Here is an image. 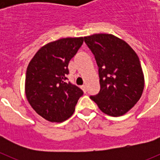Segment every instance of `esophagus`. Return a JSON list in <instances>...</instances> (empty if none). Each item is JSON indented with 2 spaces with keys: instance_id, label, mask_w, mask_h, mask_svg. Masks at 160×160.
<instances>
[{
  "instance_id": "1",
  "label": "esophagus",
  "mask_w": 160,
  "mask_h": 160,
  "mask_svg": "<svg viewBox=\"0 0 160 160\" xmlns=\"http://www.w3.org/2000/svg\"><path fill=\"white\" fill-rule=\"evenodd\" d=\"M81 89L83 90V92L84 93L87 92V86H86V85H82V86H81Z\"/></svg>"
}]
</instances>
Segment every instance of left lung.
<instances>
[{
  "mask_svg": "<svg viewBox=\"0 0 160 160\" xmlns=\"http://www.w3.org/2000/svg\"><path fill=\"white\" fill-rule=\"evenodd\" d=\"M98 66L99 93L90 98L110 116L129 111L141 98L144 75L135 50L125 41L109 33L84 37Z\"/></svg>",
  "mask_w": 160,
  "mask_h": 160,
  "instance_id": "obj_1",
  "label": "left lung"
}]
</instances>
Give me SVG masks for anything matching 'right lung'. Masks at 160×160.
<instances>
[{"mask_svg":"<svg viewBox=\"0 0 160 160\" xmlns=\"http://www.w3.org/2000/svg\"><path fill=\"white\" fill-rule=\"evenodd\" d=\"M83 43V38H61L35 53L26 70L25 91L32 108L52 122H62L73 114L82 90L66 81L68 64Z\"/></svg>","mask_w":160,"mask_h":160,"instance_id":"right-lung-1","label":"right lung"}]
</instances>
